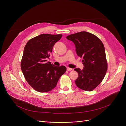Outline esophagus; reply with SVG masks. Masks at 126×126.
Listing matches in <instances>:
<instances>
[{"mask_svg":"<svg viewBox=\"0 0 126 126\" xmlns=\"http://www.w3.org/2000/svg\"><path fill=\"white\" fill-rule=\"evenodd\" d=\"M67 71H71V70H72V69L70 68H69V67H67Z\"/></svg>","mask_w":126,"mask_h":126,"instance_id":"34e87169","label":"esophagus"}]
</instances>
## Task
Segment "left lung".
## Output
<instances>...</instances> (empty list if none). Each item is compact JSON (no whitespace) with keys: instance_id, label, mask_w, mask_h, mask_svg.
Masks as SVG:
<instances>
[{"instance_id":"8db88e82","label":"left lung","mask_w":126,"mask_h":126,"mask_svg":"<svg viewBox=\"0 0 126 126\" xmlns=\"http://www.w3.org/2000/svg\"><path fill=\"white\" fill-rule=\"evenodd\" d=\"M66 38L74 43L77 55L83 59V69H74L78 73L75 84L83 90L91 91L102 81L107 70L104 46L96 36L86 31L71 34Z\"/></svg>"}]
</instances>
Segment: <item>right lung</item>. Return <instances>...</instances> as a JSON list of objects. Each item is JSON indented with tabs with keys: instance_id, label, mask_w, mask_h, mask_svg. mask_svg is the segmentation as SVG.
Instances as JSON below:
<instances>
[{
	"instance_id": "obj_1",
	"label": "right lung",
	"mask_w": 126,
	"mask_h": 126,
	"mask_svg": "<svg viewBox=\"0 0 126 126\" xmlns=\"http://www.w3.org/2000/svg\"><path fill=\"white\" fill-rule=\"evenodd\" d=\"M61 34H40L29 40L23 51L21 68L28 84L36 91L44 93L54 88L66 71L64 66H56L48 62L50 53Z\"/></svg>"
}]
</instances>
